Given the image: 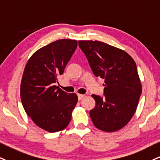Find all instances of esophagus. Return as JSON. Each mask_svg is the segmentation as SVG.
Wrapping results in <instances>:
<instances>
[{"instance_id":"esophagus-1","label":"esophagus","mask_w":160,"mask_h":160,"mask_svg":"<svg viewBox=\"0 0 160 160\" xmlns=\"http://www.w3.org/2000/svg\"><path fill=\"white\" fill-rule=\"evenodd\" d=\"M84 95H83V94H78V100H82V98H83L84 97Z\"/></svg>"}]
</instances>
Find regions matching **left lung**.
<instances>
[{
	"mask_svg": "<svg viewBox=\"0 0 160 160\" xmlns=\"http://www.w3.org/2000/svg\"><path fill=\"white\" fill-rule=\"evenodd\" d=\"M96 77L104 79V97L92 94L96 106L90 110L95 127L115 132L132 119L142 94L137 64L125 51L98 41H79Z\"/></svg>",
	"mask_w": 160,
	"mask_h": 160,
	"instance_id": "obj_1",
	"label": "left lung"
}]
</instances>
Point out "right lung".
Returning <instances> with one entry per match:
<instances>
[{"instance_id":"1","label":"right lung","mask_w":160,"mask_h":160,"mask_svg":"<svg viewBox=\"0 0 160 160\" xmlns=\"http://www.w3.org/2000/svg\"><path fill=\"white\" fill-rule=\"evenodd\" d=\"M77 44V41L71 39L53 41L33 53L23 70V107L35 125L50 133L68 127L78 102L76 93H68L55 85Z\"/></svg>"}]
</instances>
